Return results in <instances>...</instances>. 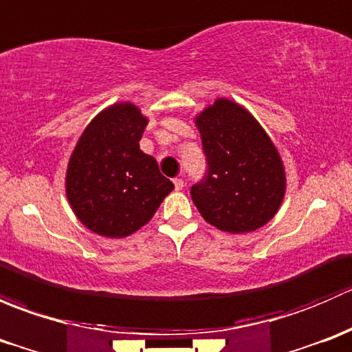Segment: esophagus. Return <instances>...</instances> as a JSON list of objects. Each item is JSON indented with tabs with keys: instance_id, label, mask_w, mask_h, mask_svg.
<instances>
[{
	"instance_id": "obj_1",
	"label": "esophagus",
	"mask_w": 352,
	"mask_h": 352,
	"mask_svg": "<svg viewBox=\"0 0 352 352\" xmlns=\"http://www.w3.org/2000/svg\"><path fill=\"white\" fill-rule=\"evenodd\" d=\"M173 186H175V190L184 189V180L182 179H173Z\"/></svg>"
}]
</instances>
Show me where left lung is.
Wrapping results in <instances>:
<instances>
[{
    "label": "left lung",
    "mask_w": 352,
    "mask_h": 352,
    "mask_svg": "<svg viewBox=\"0 0 352 352\" xmlns=\"http://www.w3.org/2000/svg\"><path fill=\"white\" fill-rule=\"evenodd\" d=\"M208 173L190 197L209 225L248 233L271 221L286 192L278 148L247 109L218 98L196 117Z\"/></svg>",
    "instance_id": "8db88e82"
}]
</instances>
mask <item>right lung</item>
Listing matches in <instances>:
<instances>
[{"mask_svg":"<svg viewBox=\"0 0 352 352\" xmlns=\"http://www.w3.org/2000/svg\"><path fill=\"white\" fill-rule=\"evenodd\" d=\"M148 117L119 102L91 119L66 170V196L90 232L126 239L146 225L173 190L153 156L140 150Z\"/></svg>","mask_w":352,"mask_h":352,"instance_id":"obj_1","label":"right lung"}]
</instances>
